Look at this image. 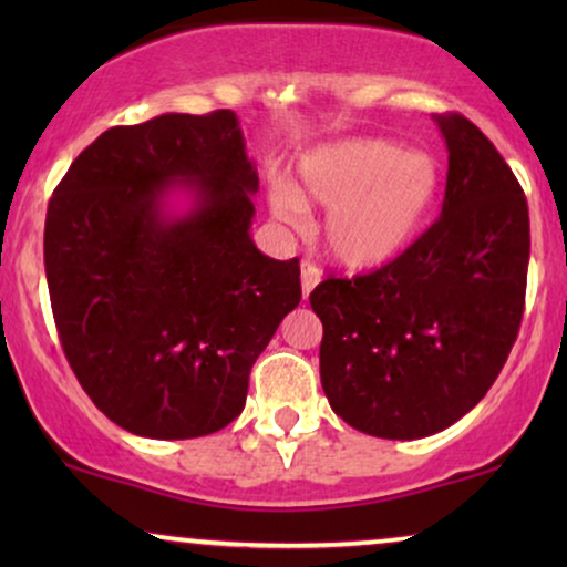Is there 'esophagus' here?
Masks as SVG:
<instances>
[{
    "label": "esophagus",
    "instance_id": "esophagus-1",
    "mask_svg": "<svg viewBox=\"0 0 567 567\" xmlns=\"http://www.w3.org/2000/svg\"><path fill=\"white\" fill-rule=\"evenodd\" d=\"M320 278H322V270L317 268L315 262L309 260L301 262V291H305V297H309V291L320 284Z\"/></svg>",
    "mask_w": 567,
    "mask_h": 567
}]
</instances>
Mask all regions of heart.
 Masks as SVG:
<instances>
[{
  "label": "heart",
  "mask_w": 567,
  "mask_h": 567,
  "mask_svg": "<svg viewBox=\"0 0 567 567\" xmlns=\"http://www.w3.org/2000/svg\"><path fill=\"white\" fill-rule=\"evenodd\" d=\"M299 185H276L270 212L289 227H305L307 204L330 208L324 250L351 270L384 268L423 235L439 204L444 175L436 157L402 152L390 138H338L299 159Z\"/></svg>",
  "instance_id": "obj_1"
}]
</instances>
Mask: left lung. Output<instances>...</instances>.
I'll list each match as a JSON object with an SVG mask.
<instances>
[{
  "label": "left lung",
  "mask_w": 567,
  "mask_h": 567,
  "mask_svg": "<svg viewBox=\"0 0 567 567\" xmlns=\"http://www.w3.org/2000/svg\"><path fill=\"white\" fill-rule=\"evenodd\" d=\"M449 152L441 216L390 266L324 278L320 379L330 408L379 439H423L467 415L506 363L524 315L529 206L491 138L436 115Z\"/></svg>",
  "instance_id": "left-lung-1"
}]
</instances>
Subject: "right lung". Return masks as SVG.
Returning <instances> with one entry per match:
<instances>
[{
    "label": "right lung",
    "mask_w": 567,
    "mask_h": 567,
    "mask_svg": "<svg viewBox=\"0 0 567 567\" xmlns=\"http://www.w3.org/2000/svg\"><path fill=\"white\" fill-rule=\"evenodd\" d=\"M175 192L188 213L168 208ZM255 193L231 111L107 128L53 190L43 260L59 340L121 429L196 439L243 413L255 359L301 299L299 258L252 243Z\"/></svg>",
    "instance_id": "1"
}]
</instances>
